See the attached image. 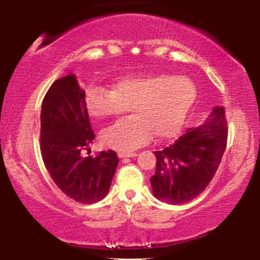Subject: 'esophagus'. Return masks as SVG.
I'll list each match as a JSON object with an SVG mask.
<instances>
[{
  "label": "esophagus",
  "instance_id": "esophagus-1",
  "mask_svg": "<svg viewBox=\"0 0 260 260\" xmlns=\"http://www.w3.org/2000/svg\"><path fill=\"white\" fill-rule=\"evenodd\" d=\"M136 155V153L131 152H118V156H119V158H134V156Z\"/></svg>",
  "mask_w": 260,
  "mask_h": 260
}]
</instances>
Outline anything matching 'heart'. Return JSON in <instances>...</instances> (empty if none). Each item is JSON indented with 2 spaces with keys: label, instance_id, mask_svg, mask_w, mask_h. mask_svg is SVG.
<instances>
[{
  "label": "heart",
  "instance_id": "b5f03b06",
  "mask_svg": "<svg viewBox=\"0 0 260 260\" xmlns=\"http://www.w3.org/2000/svg\"><path fill=\"white\" fill-rule=\"evenodd\" d=\"M194 83L185 76L141 73L119 78L112 90L91 86L86 92L88 113L96 119L119 117L129 107L134 117L118 121L101 135L106 146L131 150L152 140L175 136L195 101Z\"/></svg>",
  "mask_w": 260,
  "mask_h": 260
}]
</instances>
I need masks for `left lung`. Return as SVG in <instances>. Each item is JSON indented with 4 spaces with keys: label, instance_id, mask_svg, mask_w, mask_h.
Masks as SVG:
<instances>
[{
    "label": "left lung",
    "instance_id": "obj_1",
    "mask_svg": "<svg viewBox=\"0 0 260 260\" xmlns=\"http://www.w3.org/2000/svg\"><path fill=\"white\" fill-rule=\"evenodd\" d=\"M226 137L225 113L217 107L203 124L154 152L155 174L149 179L153 195L170 205L184 204L200 195L218 169Z\"/></svg>",
    "mask_w": 260,
    "mask_h": 260
}]
</instances>
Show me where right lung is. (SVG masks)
I'll return each instance as SVG.
<instances>
[{
  "label": "right lung",
  "instance_id": "right-lung-1",
  "mask_svg": "<svg viewBox=\"0 0 260 260\" xmlns=\"http://www.w3.org/2000/svg\"><path fill=\"white\" fill-rule=\"evenodd\" d=\"M94 137L85 91L70 73L53 83L42 104L41 153L54 183L82 204L98 203L107 195L119 162L111 149L95 158L83 154Z\"/></svg>",
  "mask_w": 260,
  "mask_h": 260
}]
</instances>
